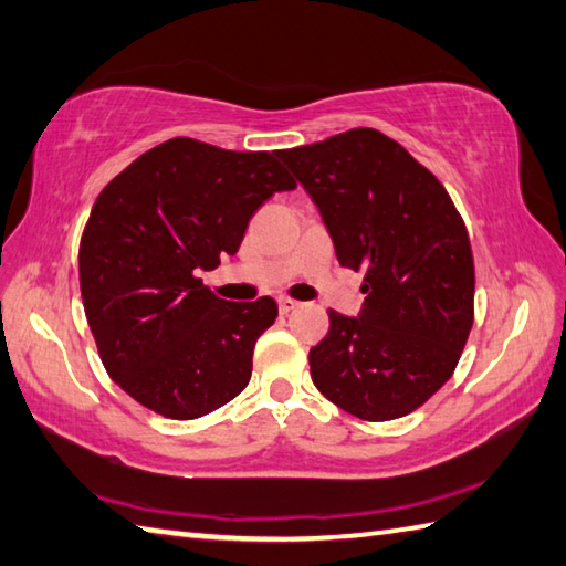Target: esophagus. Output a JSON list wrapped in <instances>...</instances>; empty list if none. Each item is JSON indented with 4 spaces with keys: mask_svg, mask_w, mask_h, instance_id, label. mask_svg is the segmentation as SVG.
<instances>
[{
    "mask_svg": "<svg viewBox=\"0 0 566 566\" xmlns=\"http://www.w3.org/2000/svg\"><path fill=\"white\" fill-rule=\"evenodd\" d=\"M298 301H293V298H289V295H283L281 301H277V308H281V313H291V311H295L298 308Z\"/></svg>",
    "mask_w": 566,
    "mask_h": 566,
    "instance_id": "34e87169",
    "label": "esophagus"
}]
</instances>
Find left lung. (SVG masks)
Instances as JSON below:
<instances>
[{"label": "left lung", "instance_id": "left-lung-1", "mask_svg": "<svg viewBox=\"0 0 566 566\" xmlns=\"http://www.w3.org/2000/svg\"><path fill=\"white\" fill-rule=\"evenodd\" d=\"M340 265L363 271L358 318L328 311L311 348L315 388L368 422L405 418L458 368L474 323L468 228L438 176L375 128L285 148Z\"/></svg>", "mask_w": 566, "mask_h": 566}]
</instances>
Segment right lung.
<instances>
[{
  "mask_svg": "<svg viewBox=\"0 0 566 566\" xmlns=\"http://www.w3.org/2000/svg\"><path fill=\"white\" fill-rule=\"evenodd\" d=\"M295 181L277 151H226L176 136L104 186L78 243V283L98 358L118 388L168 420L223 408L253 370L273 298L231 303L203 285L251 216Z\"/></svg>",
  "mask_w": 566,
  "mask_h": 566,
  "instance_id": "right-lung-1",
  "label": "right lung"
}]
</instances>
